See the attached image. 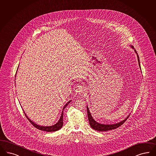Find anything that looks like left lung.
Segmentation results:
<instances>
[{
    "label": "left lung",
    "mask_w": 156,
    "mask_h": 156,
    "mask_svg": "<svg viewBox=\"0 0 156 156\" xmlns=\"http://www.w3.org/2000/svg\"><path fill=\"white\" fill-rule=\"evenodd\" d=\"M129 46L131 47V48H132L134 50L136 54V55H137V58H138V61L139 66L140 67V69H141V68H140V62H139V58L138 54L137 52L136 51V50H135L134 47L130 45ZM142 72V71H141ZM87 115H88V121L90 122V125L91 127L93 128L95 130H97L98 131H109V130H112V129H115L117 128H118L119 127H120V126H121L125 121H126L127 120V119L129 117V115L127 116V117L122 120V121L119 122H117V123H115V124H101V123H99L98 122L95 121L93 117H92V115H91V113L90 112V110L89 108L88 107V106H87Z\"/></svg>",
    "instance_id": "obj_1"
}]
</instances>
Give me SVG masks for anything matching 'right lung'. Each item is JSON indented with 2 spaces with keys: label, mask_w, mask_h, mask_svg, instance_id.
Here are the masks:
<instances>
[{
  "label": "right lung",
  "mask_w": 156,
  "mask_h": 156,
  "mask_svg": "<svg viewBox=\"0 0 156 156\" xmlns=\"http://www.w3.org/2000/svg\"><path fill=\"white\" fill-rule=\"evenodd\" d=\"M70 102H71V100L69 101H68L66 104L64 105V108H63V109H62V113H61V117H60V119H59L58 122H57L55 124H54V125H53V126H42L37 125V124L35 123V122L32 121V120L29 119V117L26 115V113H25V112H24L23 110V112H24V113H25V115L27 117V118L28 119V120H29V121L30 122V123H31L34 127H36V128L40 129V130H41V131H46V132H54V131H58V130H59V129H61V128H62V126H63V115H64V110L65 109V108L67 106V105L69 104Z\"/></svg>",
  "instance_id": "obj_1"
}]
</instances>
